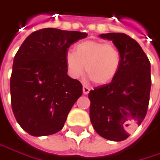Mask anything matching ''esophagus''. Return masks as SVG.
Instances as JSON below:
<instances>
[{"label": "esophagus", "instance_id": "34e87169", "mask_svg": "<svg viewBox=\"0 0 160 160\" xmlns=\"http://www.w3.org/2000/svg\"><path fill=\"white\" fill-rule=\"evenodd\" d=\"M82 91H83V93L84 94H88L89 92H90V88L89 87H87V86H85V85H83V87H82Z\"/></svg>", "mask_w": 160, "mask_h": 160}]
</instances>
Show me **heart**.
Listing matches in <instances>:
<instances>
[{"label": "heart", "mask_w": 160, "mask_h": 160, "mask_svg": "<svg viewBox=\"0 0 160 160\" xmlns=\"http://www.w3.org/2000/svg\"><path fill=\"white\" fill-rule=\"evenodd\" d=\"M122 64L121 52L112 44L98 40H87L68 52L65 65L68 75L78 79L84 71L97 85H105L114 80Z\"/></svg>", "instance_id": "obj_1"}]
</instances>
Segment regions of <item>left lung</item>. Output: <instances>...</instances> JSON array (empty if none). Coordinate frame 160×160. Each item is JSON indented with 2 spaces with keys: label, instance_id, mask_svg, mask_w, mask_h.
I'll use <instances>...</instances> for the list:
<instances>
[{
  "label": "left lung",
  "instance_id": "obj_1",
  "mask_svg": "<svg viewBox=\"0 0 160 160\" xmlns=\"http://www.w3.org/2000/svg\"><path fill=\"white\" fill-rule=\"evenodd\" d=\"M112 40L122 55L117 77L89 93L90 118L94 130L103 138L123 141L129 130L146 117L151 88L150 62L138 42L123 33L102 34Z\"/></svg>",
  "mask_w": 160,
  "mask_h": 160
}]
</instances>
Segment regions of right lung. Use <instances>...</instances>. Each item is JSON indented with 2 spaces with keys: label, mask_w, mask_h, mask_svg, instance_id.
Segmentation results:
<instances>
[{
  "label": "right lung",
  "mask_w": 160,
  "mask_h": 160,
  "mask_svg": "<svg viewBox=\"0 0 160 160\" xmlns=\"http://www.w3.org/2000/svg\"><path fill=\"white\" fill-rule=\"evenodd\" d=\"M88 35L44 28L33 32L18 49L10 80L12 109L22 129L34 137L60 131L82 85L67 74L68 48Z\"/></svg>",
  "instance_id": "right-lung-1"
}]
</instances>
